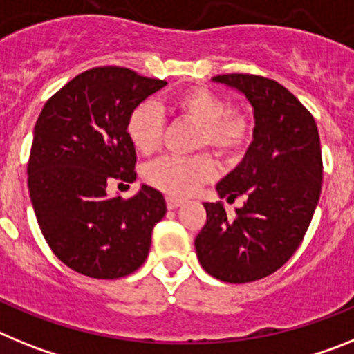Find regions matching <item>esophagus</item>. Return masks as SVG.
<instances>
[{"mask_svg": "<svg viewBox=\"0 0 354 354\" xmlns=\"http://www.w3.org/2000/svg\"><path fill=\"white\" fill-rule=\"evenodd\" d=\"M167 205H168V209H177V207H180V205H183V200L174 198V196H168Z\"/></svg>", "mask_w": 354, "mask_h": 354, "instance_id": "esophagus-1", "label": "esophagus"}]
</instances>
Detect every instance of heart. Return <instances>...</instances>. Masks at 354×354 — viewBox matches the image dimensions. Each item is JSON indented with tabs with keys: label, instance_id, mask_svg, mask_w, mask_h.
Here are the masks:
<instances>
[{
	"label": "heart",
	"instance_id": "b5f03b06",
	"mask_svg": "<svg viewBox=\"0 0 354 354\" xmlns=\"http://www.w3.org/2000/svg\"><path fill=\"white\" fill-rule=\"evenodd\" d=\"M170 113L179 115L198 124V147L212 149L216 154H232L243 145L248 133V124L241 115L228 113L227 102L207 88H189L174 97L167 104ZM165 127L162 111L154 102L145 101L131 111L127 118V136L140 154H154L159 149ZM152 186L175 198L189 196L202 184L214 177V162L209 156L175 158L167 156L145 170Z\"/></svg>",
	"mask_w": 354,
	"mask_h": 354
}]
</instances>
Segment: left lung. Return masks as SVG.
Returning <instances> with one entry per match:
<instances>
[{"label": "left lung", "mask_w": 354, "mask_h": 354, "mask_svg": "<svg viewBox=\"0 0 354 354\" xmlns=\"http://www.w3.org/2000/svg\"><path fill=\"white\" fill-rule=\"evenodd\" d=\"M245 95L253 111L245 158L216 184L227 202H246L227 216L221 200L204 202L207 221L195 239L196 257L211 277L255 282L280 270L301 245L317 207L323 159L315 120L282 84L252 74L212 77Z\"/></svg>", "instance_id": "1"}]
</instances>
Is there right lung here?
Returning a JSON list of instances; mask_svg holds the SVG:
<instances>
[{
	"label": "right lung",
	"instance_id": "right-lung-1",
	"mask_svg": "<svg viewBox=\"0 0 354 354\" xmlns=\"http://www.w3.org/2000/svg\"><path fill=\"white\" fill-rule=\"evenodd\" d=\"M165 84L124 67L90 68L40 111L28 161L31 204L53 253L84 277L138 270L167 214L162 193L147 184L129 200L106 192L111 180H136L127 118Z\"/></svg>",
	"mask_w": 354,
	"mask_h": 354
}]
</instances>
